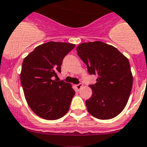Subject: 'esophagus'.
Segmentation results:
<instances>
[{
    "label": "esophagus",
    "mask_w": 147,
    "mask_h": 147,
    "mask_svg": "<svg viewBox=\"0 0 147 147\" xmlns=\"http://www.w3.org/2000/svg\"><path fill=\"white\" fill-rule=\"evenodd\" d=\"M82 87H83V84H77L75 86V87H76V89L78 91H79Z\"/></svg>",
    "instance_id": "1"
}]
</instances>
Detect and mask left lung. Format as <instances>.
<instances>
[{"instance_id":"obj_1","label":"left lung","mask_w":147,"mask_h":147,"mask_svg":"<svg viewBox=\"0 0 147 147\" xmlns=\"http://www.w3.org/2000/svg\"><path fill=\"white\" fill-rule=\"evenodd\" d=\"M78 55L90 75L98 76L90 84L92 94L86 101L87 111L99 119L115 117L125 108L133 84L130 64L115 47L100 41L80 44Z\"/></svg>"}]
</instances>
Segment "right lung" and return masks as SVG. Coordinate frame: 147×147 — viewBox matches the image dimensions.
Returning a JSON list of instances; mask_svg holds the SVG:
<instances>
[{
    "label": "right lung",
    "instance_id": "1",
    "mask_svg": "<svg viewBox=\"0 0 147 147\" xmlns=\"http://www.w3.org/2000/svg\"><path fill=\"white\" fill-rule=\"evenodd\" d=\"M75 46L49 42L35 48L23 60L20 78L26 101L43 119H60L69 109L76 92L70 84L54 78L61 71L63 60Z\"/></svg>",
    "mask_w": 147,
    "mask_h": 147
}]
</instances>
